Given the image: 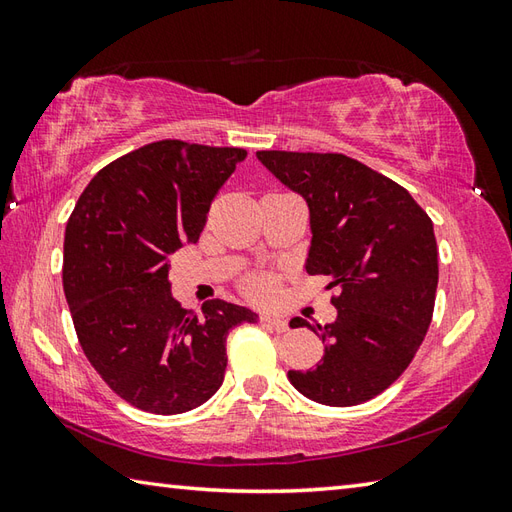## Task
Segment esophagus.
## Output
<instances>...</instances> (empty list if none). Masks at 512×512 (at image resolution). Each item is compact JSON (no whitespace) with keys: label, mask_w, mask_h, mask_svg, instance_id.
Returning <instances> with one entry per match:
<instances>
[{"label":"esophagus","mask_w":512,"mask_h":512,"mask_svg":"<svg viewBox=\"0 0 512 512\" xmlns=\"http://www.w3.org/2000/svg\"><path fill=\"white\" fill-rule=\"evenodd\" d=\"M262 323L268 325V328H273L275 332H286L288 330V319L281 317V314H277V312H264Z\"/></svg>","instance_id":"1"}]
</instances>
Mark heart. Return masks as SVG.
<instances>
[{"label":"heart","instance_id":"obj_1","mask_svg":"<svg viewBox=\"0 0 512 512\" xmlns=\"http://www.w3.org/2000/svg\"><path fill=\"white\" fill-rule=\"evenodd\" d=\"M248 290L253 292L257 297H268L270 292H273V284H270V279L266 277H250L248 279Z\"/></svg>","mask_w":512,"mask_h":512}]
</instances>
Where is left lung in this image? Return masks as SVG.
<instances>
[{"label": "left lung", "instance_id": "left-lung-1", "mask_svg": "<svg viewBox=\"0 0 512 512\" xmlns=\"http://www.w3.org/2000/svg\"><path fill=\"white\" fill-rule=\"evenodd\" d=\"M257 160L306 200V270L339 290L332 323L290 321L321 336L323 358L288 380L321 405H361L405 372L429 330L438 288L433 222L407 189L343 154L257 151Z\"/></svg>", "mask_w": 512, "mask_h": 512}]
</instances>
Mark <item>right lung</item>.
Here are the masks:
<instances>
[{"label": "right lung", "mask_w": 512, "mask_h": 512, "mask_svg": "<svg viewBox=\"0 0 512 512\" xmlns=\"http://www.w3.org/2000/svg\"><path fill=\"white\" fill-rule=\"evenodd\" d=\"M244 149L158 140L90 180L65 226L63 292L85 356L114 394L173 416L222 387L226 334L257 312L211 299L202 314L171 295L169 257L195 244Z\"/></svg>", "instance_id": "add662e5"}]
</instances>
